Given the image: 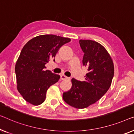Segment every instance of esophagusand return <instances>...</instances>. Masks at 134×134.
<instances>
[{
    "label": "esophagus",
    "instance_id": "esophagus-1",
    "mask_svg": "<svg viewBox=\"0 0 134 134\" xmlns=\"http://www.w3.org/2000/svg\"><path fill=\"white\" fill-rule=\"evenodd\" d=\"M60 78H61V80H66V79H69V77H67V76H65V75H61Z\"/></svg>",
    "mask_w": 134,
    "mask_h": 134
}]
</instances>
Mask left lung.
<instances>
[{"label": "left lung", "instance_id": "1", "mask_svg": "<svg viewBox=\"0 0 134 134\" xmlns=\"http://www.w3.org/2000/svg\"><path fill=\"white\" fill-rule=\"evenodd\" d=\"M79 44L84 53L82 64L88 73L85 81L71 79L72 86L63 93V97L67 104L82 109L96 102L107 92L114 67L110 55L100 44L90 40H80Z\"/></svg>", "mask_w": 134, "mask_h": 134}]
</instances>
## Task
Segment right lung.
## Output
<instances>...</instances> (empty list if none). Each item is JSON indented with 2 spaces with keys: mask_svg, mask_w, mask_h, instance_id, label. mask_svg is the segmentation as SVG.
<instances>
[{
  "mask_svg": "<svg viewBox=\"0 0 134 134\" xmlns=\"http://www.w3.org/2000/svg\"><path fill=\"white\" fill-rule=\"evenodd\" d=\"M70 40L60 36L42 35L24 46L16 62L15 71L17 90L26 101L34 105L44 102L48 88L60 78L50 70H44L45 64L55 58L62 46Z\"/></svg>",
  "mask_w": 134,
  "mask_h": 134,
  "instance_id": "obj_1",
  "label": "right lung"
}]
</instances>
